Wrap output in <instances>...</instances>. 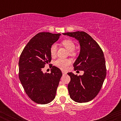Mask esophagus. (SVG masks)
<instances>
[{
    "instance_id": "1",
    "label": "esophagus",
    "mask_w": 121,
    "mask_h": 121,
    "mask_svg": "<svg viewBox=\"0 0 121 121\" xmlns=\"http://www.w3.org/2000/svg\"><path fill=\"white\" fill-rule=\"evenodd\" d=\"M62 74H63V75L66 74V72H63V71H62Z\"/></svg>"
}]
</instances>
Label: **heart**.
<instances>
[{"label": "heart", "mask_w": 121, "mask_h": 121, "mask_svg": "<svg viewBox=\"0 0 121 121\" xmlns=\"http://www.w3.org/2000/svg\"><path fill=\"white\" fill-rule=\"evenodd\" d=\"M61 44L69 51V54L70 56L75 57L77 55V52L74 51L76 44L74 41L71 39H64L61 42ZM50 54L51 56L55 57L57 53V46L55 44H53L50 47ZM71 64V60L69 59H58L55 61V65L57 67L62 70H66Z\"/></svg>", "instance_id": "obj_1"}]
</instances>
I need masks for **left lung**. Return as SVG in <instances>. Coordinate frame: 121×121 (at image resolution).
I'll return each mask as SVG.
<instances>
[{
    "label": "left lung",
    "mask_w": 121,
    "mask_h": 121,
    "mask_svg": "<svg viewBox=\"0 0 121 121\" xmlns=\"http://www.w3.org/2000/svg\"><path fill=\"white\" fill-rule=\"evenodd\" d=\"M74 37L80 44V55L73 64L74 70H84L82 76L72 72L68 89L71 99L78 103L94 99L100 91L106 75V68L103 51L98 43L83 31L64 33Z\"/></svg>",
    "instance_id": "1"
}]
</instances>
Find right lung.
Here are the masks:
<instances>
[{
  "mask_svg": "<svg viewBox=\"0 0 121 121\" xmlns=\"http://www.w3.org/2000/svg\"><path fill=\"white\" fill-rule=\"evenodd\" d=\"M60 35V34L39 33L30 40L20 55L19 80L29 98L37 104H48L56 96L62 74L61 71L52 65L50 73H43L41 69L51 61L50 47Z\"/></svg>",
  "mask_w": 121,
  "mask_h": 121,
  "instance_id": "obj_1",
  "label": "right lung"
}]
</instances>
